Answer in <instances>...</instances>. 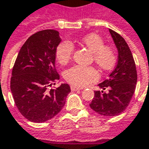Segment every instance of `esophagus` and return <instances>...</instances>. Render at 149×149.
<instances>
[{"label": "esophagus", "instance_id": "obj_1", "mask_svg": "<svg viewBox=\"0 0 149 149\" xmlns=\"http://www.w3.org/2000/svg\"><path fill=\"white\" fill-rule=\"evenodd\" d=\"M70 89H71V91H78V90H81L82 88L81 87H78V86H70Z\"/></svg>", "mask_w": 149, "mask_h": 149}]
</instances>
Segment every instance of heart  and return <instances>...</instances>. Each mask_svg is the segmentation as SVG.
I'll return each mask as SVG.
<instances>
[{
    "mask_svg": "<svg viewBox=\"0 0 149 149\" xmlns=\"http://www.w3.org/2000/svg\"><path fill=\"white\" fill-rule=\"evenodd\" d=\"M79 43L86 47L92 54V60L100 69L108 70L116 62V53L112 46L104 45L102 37L97 33H90L83 37ZM74 53V46L68 41H63L57 46L56 58L58 63L65 65L69 62ZM65 79L73 86L83 87L99 79V74L93 66L76 65L66 70Z\"/></svg>",
    "mask_w": 149,
    "mask_h": 149,
    "instance_id": "b5f03b06",
    "label": "heart"
}]
</instances>
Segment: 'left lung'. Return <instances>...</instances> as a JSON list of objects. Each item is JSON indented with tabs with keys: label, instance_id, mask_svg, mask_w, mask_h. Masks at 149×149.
Here are the masks:
<instances>
[{
	"label": "left lung",
	"instance_id": "obj_1",
	"mask_svg": "<svg viewBox=\"0 0 149 149\" xmlns=\"http://www.w3.org/2000/svg\"><path fill=\"white\" fill-rule=\"evenodd\" d=\"M118 50L116 68L103 83L102 91H95L91 108L104 116H116L127 108L132 98L137 82V73L133 56L127 42L121 36L109 29ZM108 89L105 93L104 90Z\"/></svg>",
	"mask_w": 149,
	"mask_h": 149
}]
</instances>
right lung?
<instances>
[{
	"label": "right lung",
	"mask_w": 149,
	"mask_h": 149,
	"mask_svg": "<svg viewBox=\"0 0 149 149\" xmlns=\"http://www.w3.org/2000/svg\"><path fill=\"white\" fill-rule=\"evenodd\" d=\"M59 33L45 29L29 37L22 46L13 68L10 89L17 109L31 122L43 123L60 112L70 92L63 83L49 89L60 79L55 69Z\"/></svg>",
	"instance_id": "1"
}]
</instances>
